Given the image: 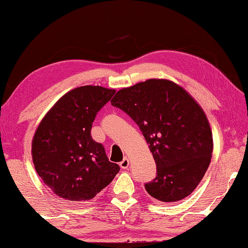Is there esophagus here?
<instances>
[{
  "mask_svg": "<svg viewBox=\"0 0 248 248\" xmlns=\"http://www.w3.org/2000/svg\"><path fill=\"white\" fill-rule=\"evenodd\" d=\"M120 166L122 167V169H124V170L127 169V167L130 166V160H128V158H126V157H125V158L120 163Z\"/></svg>",
  "mask_w": 248,
  "mask_h": 248,
  "instance_id": "34e87169",
  "label": "esophagus"
}]
</instances>
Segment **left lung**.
Instances as JSON below:
<instances>
[{"instance_id":"8db88e82","label":"left lung","mask_w":248,"mask_h":248,"mask_svg":"<svg viewBox=\"0 0 248 248\" xmlns=\"http://www.w3.org/2000/svg\"><path fill=\"white\" fill-rule=\"evenodd\" d=\"M111 105L136 122L149 144L157 176L144 187L164 202L191 194L211 163L213 136L202 108L182 86L150 78L124 88Z\"/></svg>"}]
</instances>
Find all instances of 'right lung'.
<instances>
[{
  "mask_svg": "<svg viewBox=\"0 0 248 248\" xmlns=\"http://www.w3.org/2000/svg\"><path fill=\"white\" fill-rule=\"evenodd\" d=\"M116 92L85 85L67 92L46 112L35 131L31 157L46 185L60 198L90 201L120 172L105 148L91 137L96 112Z\"/></svg>",
  "mask_w": 248,
  "mask_h": 248,
  "instance_id": "right-lung-1",
  "label": "right lung"
}]
</instances>
